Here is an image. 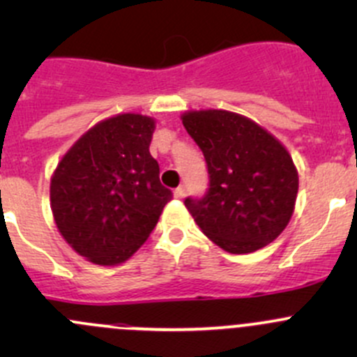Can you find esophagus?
Returning a JSON list of instances; mask_svg holds the SVG:
<instances>
[{"label":"esophagus","mask_w":357,"mask_h":357,"mask_svg":"<svg viewBox=\"0 0 357 357\" xmlns=\"http://www.w3.org/2000/svg\"><path fill=\"white\" fill-rule=\"evenodd\" d=\"M174 197H176V199H185V197H186V186L185 185L178 186V188L174 190Z\"/></svg>","instance_id":"esophagus-1"}]
</instances>
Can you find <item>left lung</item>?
Here are the masks:
<instances>
[{
  "label": "left lung",
  "instance_id": "8db88e82",
  "mask_svg": "<svg viewBox=\"0 0 357 357\" xmlns=\"http://www.w3.org/2000/svg\"><path fill=\"white\" fill-rule=\"evenodd\" d=\"M183 126L207 164L205 195L185 200L202 231L231 254L271 243L289 225L298 190L285 146L233 112H188Z\"/></svg>",
  "mask_w": 357,
  "mask_h": 357
}]
</instances>
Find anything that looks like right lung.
<instances>
[{"instance_id":"right-lung-1","label":"right lung","mask_w":357,"mask_h":357,"mask_svg":"<svg viewBox=\"0 0 357 357\" xmlns=\"http://www.w3.org/2000/svg\"><path fill=\"white\" fill-rule=\"evenodd\" d=\"M155 122L121 114L100 122L63 155L50 199L66 242L95 264L131 257L155 228L172 199L150 155Z\"/></svg>"}]
</instances>
